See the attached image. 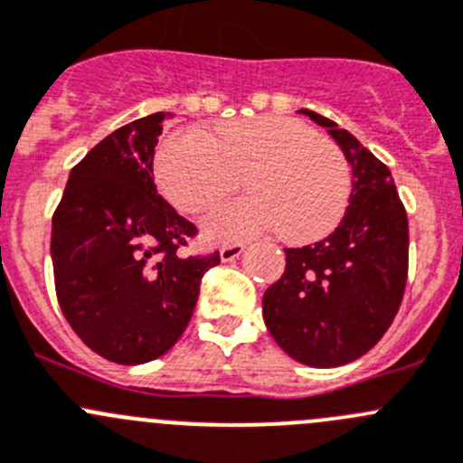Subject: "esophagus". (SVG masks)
I'll list each match as a JSON object with an SVG mask.
<instances>
[{"label":"esophagus","mask_w":463,"mask_h":463,"mask_svg":"<svg viewBox=\"0 0 463 463\" xmlns=\"http://www.w3.org/2000/svg\"><path fill=\"white\" fill-rule=\"evenodd\" d=\"M244 249H246L244 244H226L222 246V253L219 255H222L223 262H232V260H237L241 253H244Z\"/></svg>","instance_id":"34e87169"}]
</instances>
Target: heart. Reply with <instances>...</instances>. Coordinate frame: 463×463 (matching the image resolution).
Masks as SVG:
<instances>
[{"mask_svg":"<svg viewBox=\"0 0 463 463\" xmlns=\"http://www.w3.org/2000/svg\"><path fill=\"white\" fill-rule=\"evenodd\" d=\"M244 176L253 196L217 205L203 219L208 240H249L276 228L289 244H309L339 226L351 201L353 174L344 151L280 115L222 122L213 137L176 131L156 156L160 192L185 214L226 199Z\"/></svg>","mask_w":463,"mask_h":463,"instance_id":"heart-1","label":"heart"}]
</instances>
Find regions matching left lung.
<instances>
[{
	"label": "left lung",
	"instance_id": "left-lung-1",
	"mask_svg": "<svg viewBox=\"0 0 463 463\" xmlns=\"http://www.w3.org/2000/svg\"><path fill=\"white\" fill-rule=\"evenodd\" d=\"M300 112L326 127L351 163V205L326 240L285 249V273L264 291L262 312L287 355L330 369L369 353L396 318L410 267V226L387 165L332 119Z\"/></svg>",
	"mask_w": 463,
	"mask_h": 463
}]
</instances>
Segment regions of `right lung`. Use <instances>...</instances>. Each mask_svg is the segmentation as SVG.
<instances>
[{"label": "right lung", "mask_w": 463, "mask_h": 463, "mask_svg": "<svg viewBox=\"0 0 463 463\" xmlns=\"http://www.w3.org/2000/svg\"><path fill=\"white\" fill-rule=\"evenodd\" d=\"M165 112L103 137L70 172L53 213L56 298L71 330L97 355L145 364L185 332L201 278L222 262L183 255L196 226L154 183V154Z\"/></svg>", "instance_id": "add662e5"}]
</instances>
